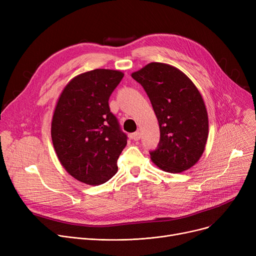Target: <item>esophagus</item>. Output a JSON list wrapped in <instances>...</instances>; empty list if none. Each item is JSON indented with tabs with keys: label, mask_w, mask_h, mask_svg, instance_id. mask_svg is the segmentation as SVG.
I'll use <instances>...</instances> for the list:
<instances>
[{
	"label": "esophagus",
	"mask_w": 256,
	"mask_h": 256,
	"mask_svg": "<svg viewBox=\"0 0 256 256\" xmlns=\"http://www.w3.org/2000/svg\"><path fill=\"white\" fill-rule=\"evenodd\" d=\"M130 137H132V140L138 141V140H140V138H141V132H132Z\"/></svg>",
	"instance_id": "obj_1"
}]
</instances>
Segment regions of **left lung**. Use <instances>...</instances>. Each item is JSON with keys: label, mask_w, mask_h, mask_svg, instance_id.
Listing matches in <instances>:
<instances>
[{"label": "left lung", "mask_w": 256, "mask_h": 256, "mask_svg": "<svg viewBox=\"0 0 256 256\" xmlns=\"http://www.w3.org/2000/svg\"><path fill=\"white\" fill-rule=\"evenodd\" d=\"M144 88L160 126V142L150 152L152 162L171 173L191 168L202 156L208 136V118L202 96L180 70L152 62L132 72Z\"/></svg>", "instance_id": "obj_1"}]
</instances>
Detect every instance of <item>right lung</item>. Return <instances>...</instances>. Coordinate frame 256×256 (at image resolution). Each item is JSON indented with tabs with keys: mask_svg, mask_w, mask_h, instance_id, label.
I'll return each instance as SVG.
<instances>
[{
	"mask_svg": "<svg viewBox=\"0 0 256 256\" xmlns=\"http://www.w3.org/2000/svg\"><path fill=\"white\" fill-rule=\"evenodd\" d=\"M124 74L94 70L74 78L62 91L52 121L58 158L76 180L98 186L115 176L128 142L109 98Z\"/></svg>",
	"mask_w": 256,
	"mask_h": 256,
	"instance_id": "1",
	"label": "right lung"
}]
</instances>
